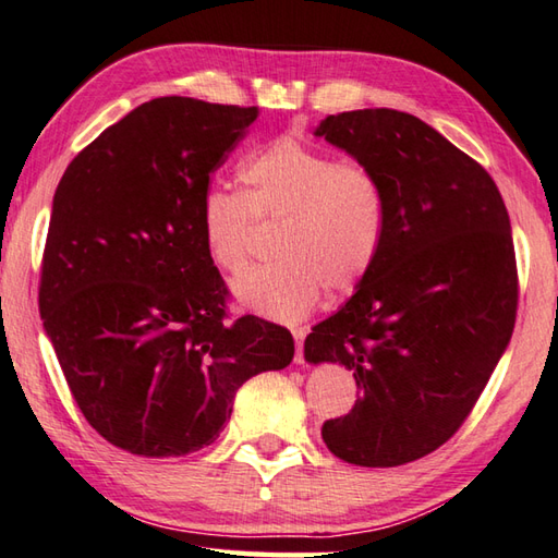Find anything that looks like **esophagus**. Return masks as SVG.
<instances>
[{"label":"esophagus","mask_w":558,"mask_h":558,"mask_svg":"<svg viewBox=\"0 0 558 558\" xmlns=\"http://www.w3.org/2000/svg\"><path fill=\"white\" fill-rule=\"evenodd\" d=\"M293 339H295V363H303V339H305V327H293Z\"/></svg>","instance_id":"obj_1"}]
</instances>
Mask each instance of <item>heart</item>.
I'll return each instance as SVG.
<instances>
[{
  "instance_id": "1",
  "label": "heart",
  "mask_w": 558,
  "mask_h": 558,
  "mask_svg": "<svg viewBox=\"0 0 558 558\" xmlns=\"http://www.w3.org/2000/svg\"><path fill=\"white\" fill-rule=\"evenodd\" d=\"M245 192L209 187L199 202L207 253L226 271L247 265L255 221L279 223L275 263L233 279L245 311L293 323L320 301L323 287L351 291L368 275L385 233V199L373 170L295 136H279L241 163Z\"/></svg>"
}]
</instances>
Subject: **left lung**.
<instances>
[{"mask_svg":"<svg viewBox=\"0 0 558 558\" xmlns=\"http://www.w3.org/2000/svg\"><path fill=\"white\" fill-rule=\"evenodd\" d=\"M313 134L371 168L385 199L368 275L305 337V361L354 371L361 390L323 440L349 464L397 468L462 426L510 342V219L492 175L409 112H339Z\"/></svg>","mask_w":558,"mask_h":558,"instance_id":"obj_1","label":"left lung"}]
</instances>
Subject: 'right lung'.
I'll list each match as a JSON object with an SVG mask.
<instances>
[{"instance_id":"right-lung-1","label":"right lung","mask_w":558,"mask_h":558,"mask_svg":"<svg viewBox=\"0 0 558 558\" xmlns=\"http://www.w3.org/2000/svg\"><path fill=\"white\" fill-rule=\"evenodd\" d=\"M257 116L154 98L90 142L54 190L38 293L45 335L86 422L132 454L209 446L238 388L293 359L289 329L229 320L199 231L209 175Z\"/></svg>"}]
</instances>
